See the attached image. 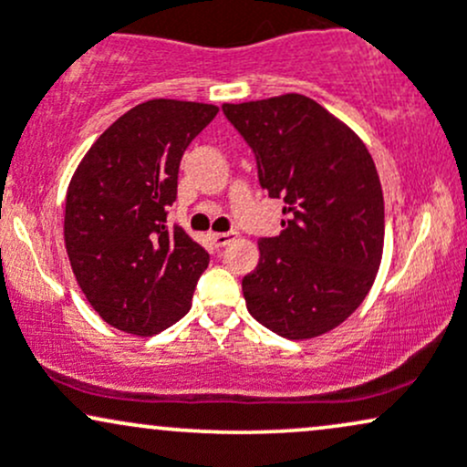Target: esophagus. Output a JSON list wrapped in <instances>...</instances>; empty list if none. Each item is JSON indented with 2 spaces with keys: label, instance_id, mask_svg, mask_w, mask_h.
I'll return each instance as SVG.
<instances>
[{
  "label": "esophagus",
  "instance_id": "1",
  "mask_svg": "<svg viewBox=\"0 0 467 467\" xmlns=\"http://www.w3.org/2000/svg\"><path fill=\"white\" fill-rule=\"evenodd\" d=\"M208 237H211V241L217 245V248H223V245H228L230 241L237 237V233H211Z\"/></svg>",
  "mask_w": 467,
  "mask_h": 467
}]
</instances>
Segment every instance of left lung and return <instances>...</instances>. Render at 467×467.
<instances>
[{
	"instance_id": "obj_1",
	"label": "left lung",
	"mask_w": 467,
	"mask_h": 467,
	"mask_svg": "<svg viewBox=\"0 0 467 467\" xmlns=\"http://www.w3.org/2000/svg\"><path fill=\"white\" fill-rule=\"evenodd\" d=\"M222 109L289 215L278 237L259 241V265L241 281L248 312L287 340L323 336L360 307L382 261L384 197L371 153L303 94Z\"/></svg>"
}]
</instances>
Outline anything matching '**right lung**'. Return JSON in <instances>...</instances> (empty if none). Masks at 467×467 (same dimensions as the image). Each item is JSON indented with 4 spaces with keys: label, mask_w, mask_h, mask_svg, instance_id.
Masks as SVG:
<instances>
[{
    "label": "right lung",
    "mask_w": 467,
    "mask_h": 467,
    "mask_svg": "<svg viewBox=\"0 0 467 467\" xmlns=\"http://www.w3.org/2000/svg\"><path fill=\"white\" fill-rule=\"evenodd\" d=\"M219 107L153 99L100 133L74 171L63 237L85 298L133 336L164 331L191 309L208 252L166 226L180 160Z\"/></svg>",
    "instance_id": "add662e5"
}]
</instances>
